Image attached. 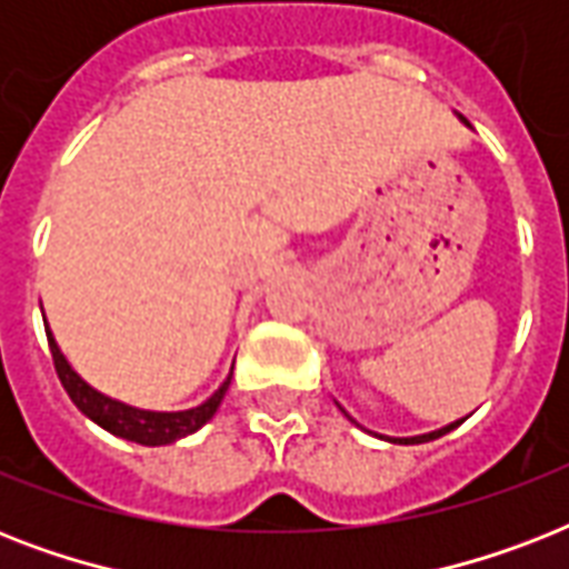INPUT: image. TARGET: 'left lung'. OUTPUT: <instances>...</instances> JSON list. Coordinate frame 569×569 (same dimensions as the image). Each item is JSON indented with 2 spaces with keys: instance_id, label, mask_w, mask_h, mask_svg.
<instances>
[{
  "instance_id": "left-lung-1",
  "label": "left lung",
  "mask_w": 569,
  "mask_h": 569,
  "mask_svg": "<svg viewBox=\"0 0 569 569\" xmlns=\"http://www.w3.org/2000/svg\"><path fill=\"white\" fill-rule=\"evenodd\" d=\"M460 422H463V419H460ZM460 422H451V425H446V428H440V431L422 433V437H405V440H392V442H410V446H413V442H428V440H437V437H442V433L455 431V428H458Z\"/></svg>"
}]
</instances>
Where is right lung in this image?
I'll return each mask as SVG.
<instances>
[{
  "label": "right lung",
  "mask_w": 569,
  "mask_h": 569,
  "mask_svg": "<svg viewBox=\"0 0 569 569\" xmlns=\"http://www.w3.org/2000/svg\"><path fill=\"white\" fill-rule=\"evenodd\" d=\"M49 351H52V363H56L58 380L61 387L67 389V396L79 410H82L88 419L106 428L114 437H123V440L141 442V446H168L173 440H182L194 433L197 428H203L209 419L214 416L218 405L223 401V392L230 387V378L223 380L221 387L214 389L212 398H206L200 407H191V410H180V413H156V410H138V407H129L123 401H114V398L102 396L93 387H88L79 375L70 369V363L64 360V355L58 351L56 339L47 330Z\"/></svg>",
  "instance_id": "1"
}]
</instances>
